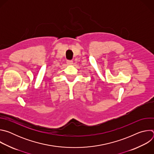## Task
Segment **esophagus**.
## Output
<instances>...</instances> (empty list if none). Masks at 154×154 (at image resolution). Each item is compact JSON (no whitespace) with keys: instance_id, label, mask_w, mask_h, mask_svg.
<instances>
[{"instance_id":"34e87169","label":"esophagus","mask_w":154,"mask_h":154,"mask_svg":"<svg viewBox=\"0 0 154 154\" xmlns=\"http://www.w3.org/2000/svg\"><path fill=\"white\" fill-rule=\"evenodd\" d=\"M67 64L69 65H72L73 64V61L72 60H67Z\"/></svg>"}]
</instances>
